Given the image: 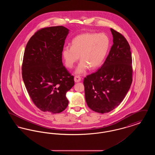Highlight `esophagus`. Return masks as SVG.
I'll return each instance as SVG.
<instances>
[{
	"label": "esophagus",
	"instance_id": "34e87169",
	"mask_svg": "<svg viewBox=\"0 0 155 155\" xmlns=\"http://www.w3.org/2000/svg\"><path fill=\"white\" fill-rule=\"evenodd\" d=\"M81 80V77L78 75H76L74 77V81L75 82H80Z\"/></svg>",
	"mask_w": 155,
	"mask_h": 155
}]
</instances>
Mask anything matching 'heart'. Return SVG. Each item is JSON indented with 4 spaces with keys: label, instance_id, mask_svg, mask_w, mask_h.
I'll return each instance as SVG.
<instances>
[{
    "label": "heart",
    "instance_id": "obj_1",
    "mask_svg": "<svg viewBox=\"0 0 155 155\" xmlns=\"http://www.w3.org/2000/svg\"><path fill=\"white\" fill-rule=\"evenodd\" d=\"M110 47V39L104 34L87 32L75 37L71 47L66 46L62 50V57L67 67L71 68L78 60L76 74H82L89 67L91 70L100 66L105 59Z\"/></svg>",
    "mask_w": 155,
    "mask_h": 155
}]
</instances>
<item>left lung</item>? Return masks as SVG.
Returning <instances> with one entry per match:
<instances>
[{"label": "left lung", "mask_w": 155, "mask_h": 155, "mask_svg": "<svg viewBox=\"0 0 155 155\" xmlns=\"http://www.w3.org/2000/svg\"><path fill=\"white\" fill-rule=\"evenodd\" d=\"M113 44L102 67L84 80L85 100L94 111L106 113L121 103L133 81L130 46L124 37L111 28Z\"/></svg>", "instance_id": "8db88e82"}]
</instances>
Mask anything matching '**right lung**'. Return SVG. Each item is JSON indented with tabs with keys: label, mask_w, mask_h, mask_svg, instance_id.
<instances>
[{
	"label": "right lung",
	"mask_w": 155,
	"mask_h": 155,
	"mask_svg": "<svg viewBox=\"0 0 155 155\" xmlns=\"http://www.w3.org/2000/svg\"><path fill=\"white\" fill-rule=\"evenodd\" d=\"M69 30L63 26L38 30L26 45L22 77L33 103L44 112L59 113L66 109L67 92L74 76L63 66L62 50Z\"/></svg>",
	"instance_id": "obj_1"
}]
</instances>
